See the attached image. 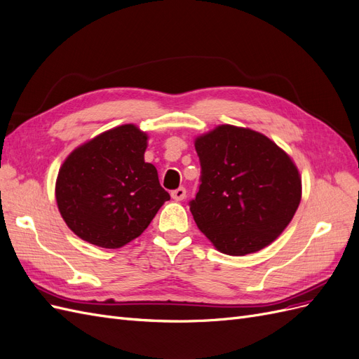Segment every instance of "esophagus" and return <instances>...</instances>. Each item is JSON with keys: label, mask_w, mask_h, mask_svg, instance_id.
Listing matches in <instances>:
<instances>
[{"label": "esophagus", "mask_w": 359, "mask_h": 359, "mask_svg": "<svg viewBox=\"0 0 359 359\" xmlns=\"http://www.w3.org/2000/svg\"><path fill=\"white\" fill-rule=\"evenodd\" d=\"M186 194H187V191H186V189L184 187H178L177 190H173L172 193H170V196L175 199V201H182V199H186Z\"/></svg>", "instance_id": "obj_1"}]
</instances>
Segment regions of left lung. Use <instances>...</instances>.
Wrapping results in <instances>:
<instances>
[{"instance_id":"left-lung-1","label":"left lung","mask_w":359,"mask_h":359,"mask_svg":"<svg viewBox=\"0 0 359 359\" xmlns=\"http://www.w3.org/2000/svg\"><path fill=\"white\" fill-rule=\"evenodd\" d=\"M201 186L190 211L219 252L255 253L286 229L301 202L295 163L255 130L219 126L194 140Z\"/></svg>"}]
</instances>
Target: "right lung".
<instances>
[{"instance_id": "obj_1", "label": "right lung", "mask_w": 359, "mask_h": 359, "mask_svg": "<svg viewBox=\"0 0 359 359\" xmlns=\"http://www.w3.org/2000/svg\"><path fill=\"white\" fill-rule=\"evenodd\" d=\"M147 133L124 124L76 148L55 184L61 217L83 241L119 248L142 233L170 199L144 158Z\"/></svg>"}]
</instances>
